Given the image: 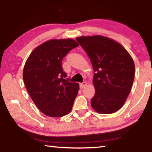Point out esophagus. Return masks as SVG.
<instances>
[{
	"mask_svg": "<svg viewBox=\"0 0 152 152\" xmlns=\"http://www.w3.org/2000/svg\"><path fill=\"white\" fill-rule=\"evenodd\" d=\"M86 85H87V82H82V83H80V87L81 88H84Z\"/></svg>",
	"mask_w": 152,
	"mask_h": 152,
	"instance_id": "esophagus-1",
	"label": "esophagus"
}]
</instances>
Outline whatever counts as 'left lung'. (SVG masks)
I'll list each match as a JSON object with an SVG mask.
<instances>
[{
  "label": "left lung",
  "instance_id": "1",
  "mask_svg": "<svg viewBox=\"0 0 152 152\" xmlns=\"http://www.w3.org/2000/svg\"><path fill=\"white\" fill-rule=\"evenodd\" d=\"M76 40L90 57L96 72L92 108L101 114L117 111L133 84L135 66L132 56L117 41L102 35L78 37Z\"/></svg>",
  "mask_w": 152,
  "mask_h": 152
}]
</instances>
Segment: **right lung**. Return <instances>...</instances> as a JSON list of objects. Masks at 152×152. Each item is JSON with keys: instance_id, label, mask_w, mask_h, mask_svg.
Wrapping results in <instances>:
<instances>
[{"instance_id": "right-lung-1", "label": "right lung", "mask_w": 152, "mask_h": 152, "mask_svg": "<svg viewBox=\"0 0 152 152\" xmlns=\"http://www.w3.org/2000/svg\"><path fill=\"white\" fill-rule=\"evenodd\" d=\"M78 46L72 39L47 41L33 50L26 62L23 79L26 90L35 105L48 117H63L72 110L79 84L65 78L62 61Z\"/></svg>"}]
</instances>
